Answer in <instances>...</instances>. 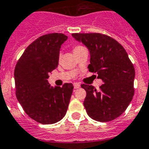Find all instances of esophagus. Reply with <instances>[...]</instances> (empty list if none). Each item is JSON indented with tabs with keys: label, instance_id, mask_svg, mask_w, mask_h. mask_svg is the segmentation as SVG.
Here are the masks:
<instances>
[{
	"label": "esophagus",
	"instance_id": "esophagus-1",
	"mask_svg": "<svg viewBox=\"0 0 149 149\" xmlns=\"http://www.w3.org/2000/svg\"><path fill=\"white\" fill-rule=\"evenodd\" d=\"M74 89H77V88H80V84L74 83Z\"/></svg>",
	"mask_w": 149,
	"mask_h": 149
}]
</instances>
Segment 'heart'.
<instances>
[{
	"label": "heart",
	"instance_id": "obj_1",
	"mask_svg": "<svg viewBox=\"0 0 149 149\" xmlns=\"http://www.w3.org/2000/svg\"><path fill=\"white\" fill-rule=\"evenodd\" d=\"M83 48H84V46H82V45H74V46L73 47L74 53V52H76L79 51V50H81V49H83Z\"/></svg>",
	"mask_w": 149,
	"mask_h": 149
}]
</instances>
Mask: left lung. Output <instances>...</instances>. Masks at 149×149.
Here are the masks:
<instances>
[{"mask_svg": "<svg viewBox=\"0 0 149 149\" xmlns=\"http://www.w3.org/2000/svg\"><path fill=\"white\" fill-rule=\"evenodd\" d=\"M72 36L88 48L89 72L97 74L104 82L99 90L81 84L87 95L84 106L90 117L109 122L119 117L134 96L135 68L123 45L116 39L98 33H72Z\"/></svg>", "mask_w": 149, "mask_h": 149, "instance_id": "1", "label": "left lung"}]
</instances>
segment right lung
I'll list each match as a JSON object with an SVG mask.
<instances>
[{
    "label": "right lung",
    "mask_w": 149,
    "mask_h": 149,
    "mask_svg": "<svg viewBox=\"0 0 149 149\" xmlns=\"http://www.w3.org/2000/svg\"><path fill=\"white\" fill-rule=\"evenodd\" d=\"M63 33L39 36L23 52L14 69L16 96L26 113L42 124L55 123L65 116L73 84L52 88L47 81L58 64Z\"/></svg>",
    "instance_id": "1"
}]
</instances>
